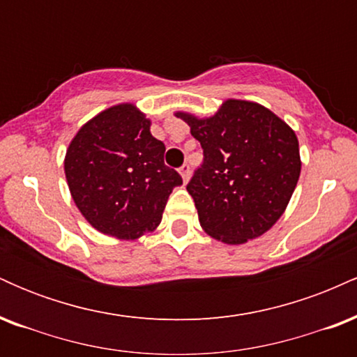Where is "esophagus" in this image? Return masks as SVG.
Wrapping results in <instances>:
<instances>
[{
  "instance_id": "1",
  "label": "esophagus",
  "mask_w": 357,
  "mask_h": 357,
  "mask_svg": "<svg viewBox=\"0 0 357 357\" xmlns=\"http://www.w3.org/2000/svg\"><path fill=\"white\" fill-rule=\"evenodd\" d=\"M179 173H181L184 181H188V179H190V174H191V166L188 165V162H184V165L179 167Z\"/></svg>"
}]
</instances>
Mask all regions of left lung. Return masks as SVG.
Segmentation results:
<instances>
[{"label": "left lung", "mask_w": 357, "mask_h": 357, "mask_svg": "<svg viewBox=\"0 0 357 357\" xmlns=\"http://www.w3.org/2000/svg\"><path fill=\"white\" fill-rule=\"evenodd\" d=\"M203 147L186 190L203 230L228 245L257 238L285 211L301 176L296 132L255 102L227 100L210 119L178 112Z\"/></svg>", "instance_id": "left-lung-1"}]
</instances>
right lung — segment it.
Returning a JSON list of instances; mask_svg holds the SVG:
<instances>
[{
	"label": "right lung",
	"mask_w": 357,
	"mask_h": 357,
	"mask_svg": "<svg viewBox=\"0 0 357 357\" xmlns=\"http://www.w3.org/2000/svg\"><path fill=\"white\" fill-rule=\"evenodd\" d=\"M132 104L114 105L89 121L65 155L68 188L96 230L134 240L161 223L167 198L183 178L165 165L166 146Z\"/></svg>",
	"instance_id": "right-lung-1"
}]
</instances>
